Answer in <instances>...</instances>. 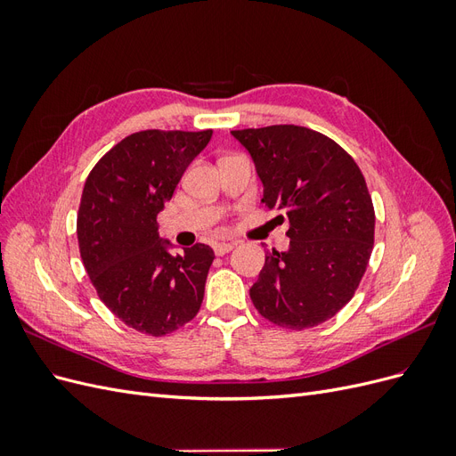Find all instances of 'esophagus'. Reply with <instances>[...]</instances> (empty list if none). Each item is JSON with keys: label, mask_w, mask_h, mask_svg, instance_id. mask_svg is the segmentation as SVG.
Masks as SVG:
<instances>
[{"label": "esophagus", "mask_w": 456, "mask_h": 456, "mask_svg": "<svg viewBox=\"0 0 456 456\" xmlns=\"http://www.w3.org/2000/svg\"><path fill=\"white\" fill-rule=\"evenodd\" d=\"M233 247H236V243L233 241H216L215 245H213V249H215V255H218V256H223V255H226V253H230Z\"/></svg>", "instance_id": "1"}]
</instances>
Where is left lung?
I'll return each instance as SVG.
<instances>
[{"label":"left lung","instance_id":"left-lung-1","mask_svg":"<svg viewBox=\"0 0 456 456\" xmlns=\"http://www.w3.org/2000/svg\"><path fill=\"white\" fill-rule=\"evenodd\" d=\"M249 150L265 203L289 220V249H272L251 287L258 314L302 330L330 320L354 297L375 243L363 173L329 136L298 126L232 131ZM283 215H280L283 218Z\"/></svg>","mask_w":456,"mask_h":456}]
</instances>
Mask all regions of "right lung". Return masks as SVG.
Here are the masks:
<instances>
[{
	"instance_id": "1",
	"label": "right lung",
	"mask_w": 456,
	"mask_h": 456,
	"mask_svg": "<svg viewBox=\"0 0 456 456\" xmlns=\"http://www.w3.org/2000/svg\"><path fill=\"white\" fill-rule=\"evenodd\" d=\"M213 131L148 129L96 161L77 211L79 255L104 306L127 327L163 337L200 312L215 253L196 243L167 253L158 213Z\"/></svg>"
}]
</instances>
